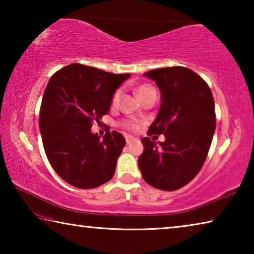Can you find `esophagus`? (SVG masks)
I'll list each match as a JSON object with an SVG mask.
<instances>
[{
  "mask_svg": "<svg viewBox=\"0 0 254 254\" xmlns=\"http://www.w3.org/2000/svg\"><path fill=\"white\" fill-rule=\"evenodd\" d=\"M126 141H127V144H130L131 142L134 141V137L131 136V135H126Z\"/></svg>",
  "mask_w": 254,
  "mask_h": 254,
  "instance_id": "34e87169",
  "label": "esophagus"
}]
</instances>
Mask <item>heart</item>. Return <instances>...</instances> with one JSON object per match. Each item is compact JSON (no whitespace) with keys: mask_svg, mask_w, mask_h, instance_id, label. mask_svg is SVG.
I'll list each match as a JSON object with an SVG mask.
<instances>
[{"mask_svg":"<svg viewBox=\"0 0 254 254\" xmlns=\"http://www.w3.org/2000/svg\"><path fill=\"white\" fill-rule=\"evenodd\" d=\"M153 87L152 86L150 85H141L137 87V95L142 96L144 93H147L148 91H150V89H152ZM121 96H122V89L119 88L117 89V91L114 92L113 96H112V100H111V104L112 106H117L119 103H120V100H121ZM120 127L126 128V130H128V131H136L137 128H139V123H137L136 121H133V120H124V121L120 122Z\"/></svg>","mask_w":254,"mask_h":254,"instance_id":"obj_1","label":"heart"}]
</instances>
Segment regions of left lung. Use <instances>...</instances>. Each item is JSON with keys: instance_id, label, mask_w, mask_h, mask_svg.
Wrapping results in <instances>:
<instances>
[{"instance_id": "left-lung-1", "label": "left lung", "mask_w": 254, "mask_h": 254, "mask_svg": "<svg viewBox=\"0 0 254 254\" xmlns=\"http://www.w3.org/2000/svg\"><path fill=\"white\" fill-rule=\"evenodd\" d=\"M144 75L161 91L160 110L148 134L166 140L157 144L143 137L137 165L150 186L177 190L196 177L207 157L216 127L214 98L207 83L189 68H158Z\"/></svg>"}]
</instances>
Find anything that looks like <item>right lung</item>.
<instances>
[{"label":"right lung","instance_id":"obj_1","mask_svg":"<svg viewBox=\"0 0 254 254\" xmlns=\"http://www.w3.org/2000/svg\"><path fill=\"white\" fill-rule=\"evenodd\" d=\"M130 76L81 64L51 76L42 97L39 127L51 167L71 186L96 188L113 177L126 139L117 131H106L101 140L91 127L109 113L114 92Z\"/></svg>","mask_w":254,"mask_h":254}]
</instances>
